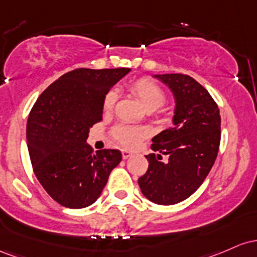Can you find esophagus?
I'll use <instances>...</instances> for the list:
<instances>
[{"label":"esophagus","mask_w":257,"mask_h":257,"mask_svg":"<svg viewBox=\"0 0 257 257\" xmlns=\"http://www.w3.org/2000/svg\"><path fill=\"white\" fill-rule=\"evenodd\" d=\"M121 154H122L123 159H128V158L132 157V153L128 151H125V149H123V151H121Z\"/></svg>","instance_id":"esophagus-1"}]
</instances>
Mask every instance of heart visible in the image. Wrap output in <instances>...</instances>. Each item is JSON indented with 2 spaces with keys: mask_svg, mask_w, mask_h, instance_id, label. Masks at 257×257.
Returning a JSON list of instances; mask_svg holds the SVG:
<instances>
[{
  "mask_svg": "<svg viewBox=\"0 0 257 257\" xmlns=\"http://www.w3.org/2000/svg\"><path fill=\"white\" fill-rule=\"evenodd\" d=\"M128 91L137 97V99L142 103L147 110H155L161 108L166 102V94L163 88L158 85L154 80L149 77H140L127 85ZM117 99V93L114 90H110L103 99V110L105 113L113 110ZM146 131L143 128L130 127V126L119 125L113 130V137L120 144L125 147H135L146 137Z\"/></svg>",
  "mask_w": 257,
  "mask_h": 257,
  "instance_id": "heart-1",
  "label": "heart"
}]
</instances>
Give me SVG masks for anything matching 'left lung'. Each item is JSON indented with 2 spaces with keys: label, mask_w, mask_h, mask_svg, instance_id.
<instances>
[{
  "label": "left lung",
  "mask_w": 257,
  "mask_h": 257,
  "mask_svg": "<svg viewBox=\"0 0 257 257\" xmlns=\"http://www.w3.org/2000/svg\"><path fill=\"white\" fill-rule=\"evenodd\" d=\"M174 92V127L153 138L151 148L160 154L146 155L149 166L138 184L147 199L172 205L194 193L214 165L221 141V116L214 98L188 75H155Z\"/></svg>",
  "instance_id": "8db88e82"
}]
</instances>
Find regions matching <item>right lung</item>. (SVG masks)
I'll return each instance as SVG.
<instances>
[{"instance_id":"1","label":"right lung","mask_w":257,"mask_h":257,"mask_svg":"<svg viewBox=\"0 0 257 257\" xmlns=\"http://www.w3.org/2000/svg\"><path fill=\"white\" fill-rule=\"evenodd\" d=\"M128 71L75 69L51 83L31 109L27 141L34 174L60 205L81 209L93 204L122 159L116 149L93 152L86 140L102 121L104 96Z\"/></svg>"}]
</instances>
